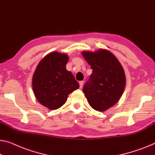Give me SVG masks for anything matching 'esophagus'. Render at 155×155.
I'll use <instances>...</instances> for the list:
<instances>
[{"label": "esophagus", "mask_w": 155, "mask_h": 155, "mask_svg": "<svg viewBox=\"0 0 155 155\" xmlns=\"http://www.w3.org/2000/svg\"><path fill=\"white\" fill-rule=\"evenodd\" d=\"M84 81H81L79 82V85H80V88H82L83 86H84Z\"/></svg>", "instance_id": "34e87169"}]
</instances>
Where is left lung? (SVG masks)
Segmentation results:
<instances>
[{
  "label": "left lung",
  "instance_id": "left-lung-1",
  "mask_svg": "<svg viewBox=\"0 0 155 155\" xmlns=\"http://www.w3.org/2000/svg\"><path fill=\"white\" fill-rule=\"evenodd\" d=\"M92 72L84 86L89 104L97 111H105L120 99L126 85L123 68L117 58L107 49L81 52Z\"/></svg>",
  "mask_w": 155,
  "mask_h": 155
}]
</instances>
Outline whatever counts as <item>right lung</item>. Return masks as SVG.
<instances>
[{"label": "right lung", "mask_w": 155, "mask_h": 155, "mask_svg": "<svg viewBox=\"0 0 155 155\" xmlns=\"http://www.w3.org/2000/svg\"><path fill=\"white\" fill-rule=\"evenodd\" d=\"M68 55L57 51L45 55L35 71L32 86L35 97L50 110L61 107L68 95L79 87L71 71L66 70Z\"/></svg>", "instance_id": "1"}]
</instances>
